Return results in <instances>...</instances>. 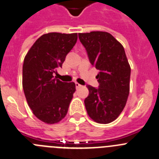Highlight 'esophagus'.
<instances>
[{
	"mask_svg": "<svg viewBox=\"0 0 159 159\" xmlns=\"http://www.w3.org/2000/svg\"><path fill=\"white\" fill-rule=\"evenodd\" d=\"M75 86H76V89H78V88H80V87H81V85L79 84V83L75 82Z\"/></svg>",
	"mask_w": 159,
	"mask_h": 159,
	"instance_id": "esophagus-1",
	"label": "esophagus"
}]
</instances>
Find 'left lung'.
Returning a JSON list of instances; mask_svg holds the SVG:
<instances>
[{"instance_id":"obj_1","label":"left lung","mask_w":159,"mask_h":159,"mask_svg":"<svg viewBox=\"0 0 159 159\" xmlns=\"http://www.w3.org/2000/svg\"><path fill=\"white\" fill-rule=\"evenodd\" d=\"M78 37L86 49L90 63L100 70V84L88 85L84 105L89 116L100 124L115 121L122 112L129 93L131 68L122 44L103 31L80 33Z\"/></svg>"}]
</instances>
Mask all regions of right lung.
<instances>
[{"mask_svg": "<svg viewBox=\"0 0 159 159\" xmlns=\"http://www.w3.org/2000/svg\"><path fill=\"white\" fill-rule=\"evenodd\" d=\"M77 39V33L44 34L24 58L23 88L26 101L33 114L47 124L58 123L65 118L76 90L75 82H63L53 74L62 67Z\"/></svg>", "mask_w": 159, "mask_h": 159, "instance_id": "obj_1", "label": "right lung"}]
</instances>
